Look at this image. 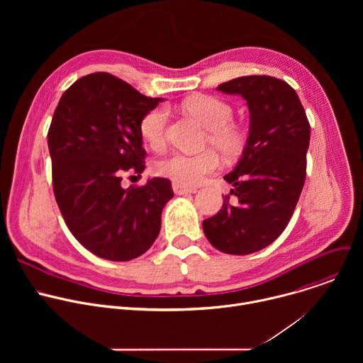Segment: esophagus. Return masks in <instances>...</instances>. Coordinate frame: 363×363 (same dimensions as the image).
<instances>
[{"instance_id": "34e87169", "label": "esophagus", "mask_w": 363, "mask_h": 363, "mask_svg": "<svg viewBox=\"0 0 363 363\" xmlns=\"http://www.w3.org/2000/svg\"><path fill=\"white\" fill-rule=\"evenodd\" d=\"M172 189L177 195H185V194H195L196 192V188H188V186H184V185L177 184V182L172 184Z\"/></svg>"}]
</instances>
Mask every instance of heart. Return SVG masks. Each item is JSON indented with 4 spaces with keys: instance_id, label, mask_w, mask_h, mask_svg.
Instances as JSON below:
<instances>
[{
    "instance_id": "1",
    "label": "heart",
    "mask_w": 363,
    "mask_h": 363,
    "mask_svg": "<svg viewBox=\"0 0 363 363\" xmlns=\"http://www.w3.org/2000/svg\"><path fill=\"white\" fill-rule=\"evenodd\" d=\"M184 111L199 121L210 130L205 143L214 146L223 157L234 160L245 146V130L234 123V109L228 101L216 96H195L184 103ZM168 111L164 106L153 108L146 112L139 123L142 139L155 150H160L167 143ZM220 168L217 152L208 149L196 155L174 153L155 165L160 177L168 178L184 186L198 185L205 177Z\"/></svg>"
}]
</instances>
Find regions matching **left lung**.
Returning <instances> with one entry per match:
<instances>
[{
    "instance_id": "8db88e82",
    "label": "left lung",
    "mask_w": 363,
    "mask_h": 363,
    "mask_svg": "<svg viewBox=\"0 0 363 363\" xmlns=\"http://www.w3.org/2000/svg\"><path fill=\"white\" fill-rule=\"evenodd\" d=\"M217 90L247 100L250 135L240 162L224 177L236 201L223 195V208L202 228L217 250L245 255L277 240L294 213L306 179L310 125L296 90L280 79L242 76Z\"/></svg>"
}]
</instances>
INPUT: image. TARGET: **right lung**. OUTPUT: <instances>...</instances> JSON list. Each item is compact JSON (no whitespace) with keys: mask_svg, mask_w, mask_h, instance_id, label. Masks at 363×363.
Segmentation results:
<instances>
[{"mask_svg":"<svg viewBox=\"0 0 363 363\" xmlns=\"http://www.w3.org/2000/svg\"><path fill=\"white\" fill-rule=\"evenodd\" d=\"M162 101L122 79L97 72L60 97L47 135L53 191L74 238L111 262H129L157 240L171 181L152 178L123 188L125 174L145 169L139 123Z\"/></svg>","mask_w":363,"mask_h":363,"instance_id":"obj_1","label":"right lung"}]
</instances>
